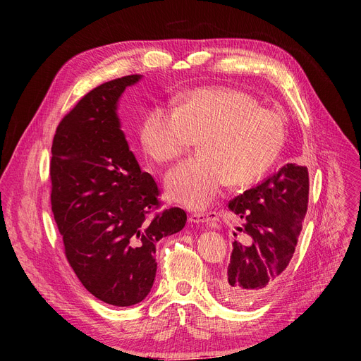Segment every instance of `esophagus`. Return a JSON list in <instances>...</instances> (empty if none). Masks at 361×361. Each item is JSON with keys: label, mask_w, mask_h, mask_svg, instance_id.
I'll use <instances>...</instances> for the list:
<instances>
[{"label": "esophagus", "mask_w": 361, "mask_h": 361, "mask_svg": "<svg viewBox=\"0 0 361 361\" xmlns=\"http://www.w3.org/2000/svg\"><path fill=\"white\" fill-rule=\"evenodd\" d=\"M188 219H190L195 224L211 225V224L216 222L219 219V216H218L216 212H206V214H192Z\"/></svg>", "instance_id": "34e87169"}]
</instances>
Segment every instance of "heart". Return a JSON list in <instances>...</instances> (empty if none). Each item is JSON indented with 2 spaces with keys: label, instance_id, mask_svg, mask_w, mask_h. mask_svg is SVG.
I'll use <instances>...</instances> for the list:
<instances>
[{
  "label": "heart",
  "instance_id": "heart-1",
  "mask_svg": "<svg viewBox=\"0 0 361 361\" xmlns=\"http://www.w3.org/2000/svg\"><path fill=\"white\" fill-rule=\"evenodd\" d=\"M199 135V154L165 178L169 197L190 209L215 200L226 180L243 185L267 173L286 143L287 123L247 92L207 86L180 94L176 108L152 106L139 127L145 154L158 164L180 158Z\"/></svg>",
  "mask_w": 361,
  "mask_h": 361
}]
</instances>
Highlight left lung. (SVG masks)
Wrapping results in <instances>:
<instances>
[{
	"label": "left lung",
	"instance_id": "left-lung-1",
	"mask_svg": "<svg viewBox=\"0 0 361 361\" xmlns=\"http://www.w3.org/2000/svg\"><path fill=\"white\" fill-rule=\"evenodd\" d=\"M309 171L283 165L276 174L228 202L241 219L219 290L233 305L250 306L281 279L307 214Z\"/></svg>",
	"mask_w": 361,
	"mask_h": 361
}]
</instances>
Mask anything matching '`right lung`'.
Wrapping results in <instances>:
<instances>
[{
    "mask_svg": "<svg viewBox=\"0 0 361 361\" xmlns=\"http://www.w3.org/2000/svg\"><path fill=\"white\" fill-rule=\"evenodd\" d=\"M140 74L87 92L55 130L51 207L64 253L83 287L106 305L140 302L154 286L157 243L181 231V207L161 211V190L140 171L117 118V102Z\"/></svg>",
    "mask_w": 361,
    "mask_h": 361,
    "instance_id": "1",
    "label": "right lung"
}]
</instances>
